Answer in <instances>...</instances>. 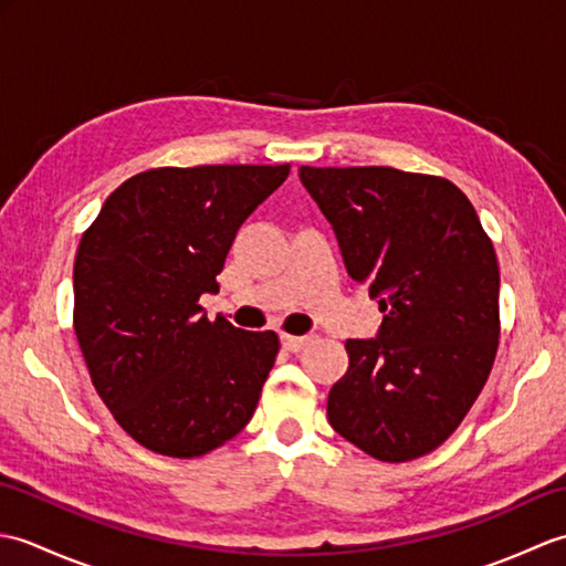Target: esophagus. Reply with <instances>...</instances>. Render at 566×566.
I'll use <instances>...</instances> for the list:
<instances>
[{
    "label": "esophagus",
    "mask_w": 566,
    "mask_h": 566,
    "mask_svg": "<svg viewBox=\"0 0 566 566\" xmlns=\"http://www.w3.org/2000/svg\"><path fill=\"white\" fill-rule=\"evenodd\" d=\"M311 343H314V335H282L284 350H290V353L304 350V347Z\"/></svg>",
    "instance_id": "1"
}]
</instances>
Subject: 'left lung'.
Wrapping results in <instances>:
<instances>
[{
  "label": "left lung",
  "mask_w": 566,
  "mask_h": 566,
  "mask_svg": "<svg viewBox=\"0 0 566 566\" xmlns=\"http://www.w3.org/2000/svg\"><path fill=\"white\" fill-rule=\"evenodd\" d=\"M338 238L347 274L384 314L347 340L328 420L381 462L448 440L484 389L499 347V262L482 221L442 177L394 167H298Z\"/></svg>",
  "instance_id": "8db88e82"
}]
</instances>
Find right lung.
<instances>
[{
  "instance_id": "obj_1",
  "label": "right lung",
  "mask_w": 566,
  "mask_h": 566,
  "mask_svg": "<svg viewBox=\"0 0 566 566\" xmlns=\"http://www.w3.org/2000/svg\"><path fill=\"white\" fill-rule=\"evenodd\" d=\"M292 165L158 167L104 201L75 258V333L94 389L130 438L199 457L248 426L276 333L199 306L248 216Z\"/></svg>"
}]
</instances>
